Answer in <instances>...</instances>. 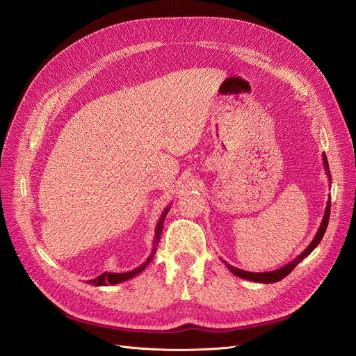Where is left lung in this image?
Masks as SVG:
<instances>
[{
  "mask_svg": "<svg viewBox=\"0 0 356 356\" xmlns=\"http://www.w3.org/2000/svg\"><path fill=\"white\" fill-rule=\"evenodd\" d=\"M324 166H325V170H327V175L328 178L331 179V174H330V166H328V161H327V157L324 154ZM330 211H331V202L328 200L327 203V208H325V215L324 218H322V222L319 225V230L316 233V236L314 238V241L310 242V245L306 248V250L301 252L294 261H291L289 264L277 268V270H273V272H264V273H252V272H245V270H241V268H236L230 264H227V267L230 268V272L236 276H239L242 279H248V281H252V282H263V284H273V282H277L281 281V279H284L285 276H288L291 272H293V268L303 260V258H306L312 251L315 250V248L318 246V243L322 241V238H324V233L327 230V225H328V220H330Z\"/></svg>",
  "mask_w": 356,
  "mask_h": 356,
  "instance_id": "obj_1",
  "label": "left lung"
}]
</instances>
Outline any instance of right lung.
I'll list each match as a JSON object with an SVG mask.
<instances>
[{"label": "right lung", "instance_id": "obj_1", "mask_svg": "<svg viewBox=\"0 0 356 356\" xmlns=\"http://www.w3.org/2000/svg\"><path fill=\"white\" fill-rule=\"evenodd\" d=\"M169 208H170V207H168V208L163 211V213H161V217H160V220H159V222H157L156 233H154V243H153V245H154V248H153V254L148 257V260H147V261H144L141 266L136 267V268H134V270H131V272H124V273H110V272H105V273L99 275L98 277L90 279V281H88V282H89V284H92V285H95V286L115 285V284L124 282V281H127V279H131V277H134V276H136V275L141 273V272L144 270V268L148 266V263L152 261V258H153V255H154V252H156V248H157V243H159V241H160V236H161V230H163V221H165V217H166V213H168Z\"/></svg>", "mask_w": 356, "mask_h": 356}]
</instances>
